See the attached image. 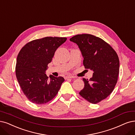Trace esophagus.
<instances>
[{
  "mask_svg": "<svg viewBox=\"0 0 135 135\" xmlns=\"http://www.w3.org/2000/svg\"><path fill=\"white\" fill-rule=\"evenodd\" d=\"M74 78V77H73V76H68L65 77V79H68V78Z\"/></svg>",
  "mask_w": 135,
  "mask_h": 135,
  "instance_id": "esophagus-1",
  "label": "esophagus"
}]
</instances>
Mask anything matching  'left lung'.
<instances>
[{
  "mask_svg": "<svg viewBox=\"0 0 135 135\" xmlns=\"http://www.w3.org/2000/svg\"><path fill=\"white\" fill-rule=\"evenodd\" d=\"M70 41L77 44L86 69L93 72L89 79L83 78L84 87L79 94L87 101L96 104L106 98L117 82L119 61L115 51L103 39L91 34H78Z\"/></svg>",
  "mask_w": 135,
  "mask_h": 135,
  "instance_id": "left-lung-1",
  "label": "left lung"
}]
</instances>
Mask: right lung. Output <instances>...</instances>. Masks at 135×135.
Wrapping results in <instances>:
<instances>
[{"label": "right lung", "instance_id": "add662e5", "mask_svg": "<svg viewBox=\"0 0 135 135\" xmlns=\"http://www.w3.org/2000/svg\"><path fill=\"white\" fill-rule=\"evenodd\" d=\"M65 37H47L26 44L17 59L16 73L24 94L32 102L47 103L57 95L64 79L47 76L46 71L57 49L66 41Z\"/></svg>", "mask_w": 135, "mask_h": 135}]
</instances>
